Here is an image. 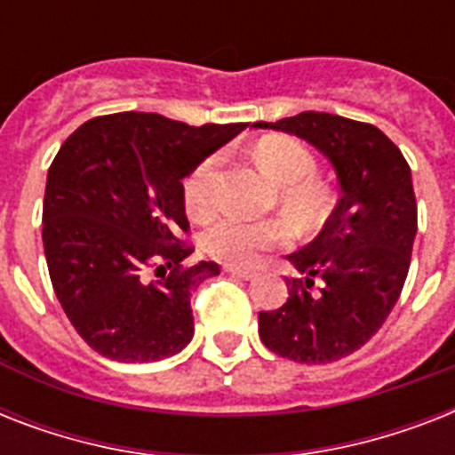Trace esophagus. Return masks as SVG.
Instances as JSON below:
<instances>
[{"label": "esophagus", "instance_id": "34e87169", "mask_svg": "<svg viewBox=\"0 0 455 455\" xmlns=\"http://www.w3.org/2000/svg\"><path fill=\"white\" fill-rule=\"evenodd\" d=\"M224 271H227V274H231V276L245 278V281H250V278L257 276L252 269H241V267H231V264H227V267H224Z\"/></svg>", "mask_w": 455, "mask_h": 455}]
</instances>
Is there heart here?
<instances>
[{"mask_svg": "<svg viewBox=\"0 0 455 455\" xmlns=\"http://www.w3.org/2000/svg\"><path fill=\"white\" fill-rule=\"evenodd\" d=\"M259 170L281 186V200L302 220H318L325 212L328 193L314 177L316 160L299 141L291 137H267L252 151ZM220 156L205 157L184 179V205L196 217L212 205V181ZM291 241V228L281 220L245 221L231 214L217 217L200 234V248L231 267H250L271 248Z\"/></svg>", "mask_w": 455, "mask_h": 455, "instance_id": "b5f03b06", "label": "heart"}]
</instances>
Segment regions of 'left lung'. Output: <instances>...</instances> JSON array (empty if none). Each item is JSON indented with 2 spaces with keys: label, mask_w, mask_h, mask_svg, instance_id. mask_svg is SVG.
I'll use <instances>...</instances> for the list:
<instances>
[{
  "label": "left lung",
  "mask_w": 455,
  "mask_h": 455,
  "mask_svg": "<svg viewBox=\"0 0 455 455\" xmlns=\"http://www.w3.org/2000/svg\"><path fill=\"white\" fill-rule=\"evenodd\" d=\"M255 127L309 141L338 174L342 196L321 234L288 255L299 271L288 299L259 311L267 349L298 363H331L366 345L402 295L418 231L411 167L378 127L349 117L307 110Z\"/></svg>",
  "instance_id": "1"
}]
</instances>
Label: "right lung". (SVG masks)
<instances>
[{
	"label": "right lung",
	"instance_id": "obj_1",
	"mask_svg": "<svg viewBox=\"0 0 455 455\" xmlns=\"http://www.w3.org/2000/svg\"><path fill=\"white\" fill-rule=\"evenodd\" d=\"M243 130L113 113L63 141L46 177L42 243L53 292L94 352L148 363L191 342V292L220 267L181 264L193 252L181 241V179Z\"/></svg>",
	"mask_w": 455,
	"mask_h": 455
}]
</instances>
